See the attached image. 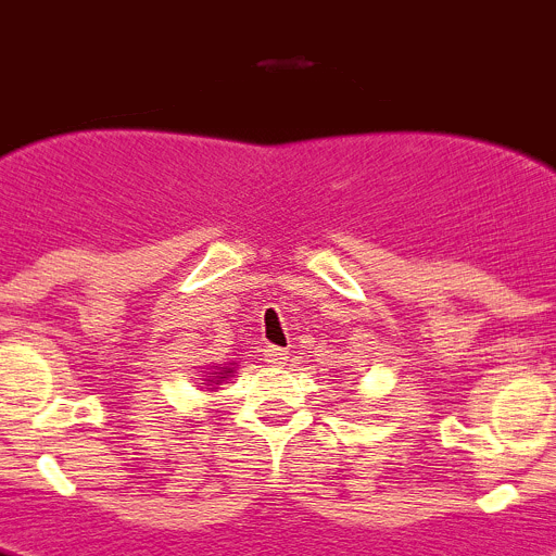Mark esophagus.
<instances>
[{
	"instance_id": "34e87169",
	"label": "esophagus",
	"mask_w": 556,
	"mask_h": 556,
	"mask_svg": "<svg viewBox=\"0 0 556 556\" xmlns=\"http://www.w3.org/2000/svg\"><path fill=\"white\" fill-rule=\"evenodd\" d=\"M264 358H267L269 365L283 367L289 362V353L283 351V348H267V351H264Z\"/></svg>"
}]
</instances>
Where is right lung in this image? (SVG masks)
Masks as SVG:
<instances>
[{"label":"right lung","instance_id":"1","mask_svg":"<svg viewBox=\"0 0 556 556\" xmlns=\"http://www.w3.org/2000/svg\"><path fill=\"white\" fill-rule=\"evenodd\" d=\"M225 372H230V370H228V367H225V370H223V372H219V376H217V372H214V378H228V376H225Z\"/></svg>","mask_w":556,"mask_h":556}]
</instances>
